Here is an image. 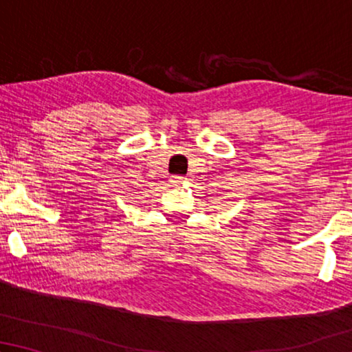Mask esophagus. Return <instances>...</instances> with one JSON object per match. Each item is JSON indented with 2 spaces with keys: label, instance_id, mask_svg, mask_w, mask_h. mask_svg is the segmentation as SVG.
<instances>
[{
  "label": "esophagus",
  "instance_id": "1",
  "mask_svg": "<svg viewBox=\"0 0 352 352\" xmlns=\"http://www.w3.org/2000/svg\"><path fill=\"white\" fill-rule=\"evenodd\" d=\"M170 182H171V184H175V186L182 184V182H186V177L182 175H175V176H171Z\"/></svg>",
  "mask_w": 352,
  "mask_h": 352
}]
</instances>
